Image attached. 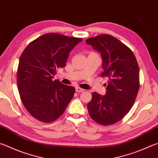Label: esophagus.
Wrapping results in <instances>:
<instances>
[{
  "instance_id": "1",
  "label": "esophagus",
  "mask_w": 158,
  "mask_h": 158,
  "mask_svg": "<svg viewBox=\"0 0 158 158\" xmlns=\"http://www.w3.org/2000/svg\"><path fill=\"white\" fill-rule=\"evenodd\" d=\"M84 91H85L84 89L81 88L79 87H76V92H77V93H82V92Z\"/></svg>"
}]
</instances>
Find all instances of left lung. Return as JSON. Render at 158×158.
Segmentation results:
<instances>
[{
	"mask_svg": "<svg viewBox=\"0 0 158 158\" xmlns=\"http://www.w3.org/2000/svg\"><path fill=\"white\" fill-rule=\"evenodd\" d=\"M102 58V77L108 78L105 95L92 93L87 106L91 118L99 124H113L124 117L133 106L139 88V69L133 52L109 34L86 41Z\"/></svg>",
	"mask_w": 158,
	"mask_h": 158,
	"instance_id": "1",
	"label": "left lung"
}]
</instances>
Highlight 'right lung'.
I'll return each instance as SVG.
<instances>
[{
  "mask_svg": "<svg viewBox=\"0 0 158 158\" xmlns=\"http://www.w3.org/2000/svg\"><path fill=\"white\" fill-rule=\"evenodd\" d=\"M82 40L48 33L23 52L17 71L19 93L25 108L39 121L49 123L58 119L73 99L75 88L53 78Z\"/></svg>",
  "mask_w": 158,
  "mask_h": 158,
  "instance_id": "obj_1",
  "label": "right lung"
}]
</instances>
